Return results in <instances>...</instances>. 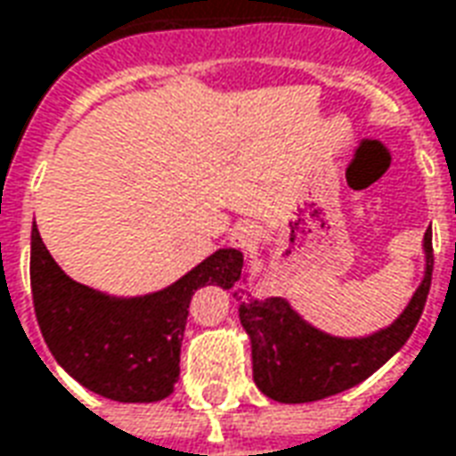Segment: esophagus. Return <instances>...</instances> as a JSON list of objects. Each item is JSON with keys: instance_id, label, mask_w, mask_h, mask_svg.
<instances>
[{"instance_id": "esophagus-1", "label": "esophagus", "mask_w": 456, "mask_h": 456, "mask_svg": "<svg viewBox=\"0 0 456 456\" xmlns=\"http://www.w3.org/2000/svg\"><path fill=\"white\" fill-rule=\"evenodd\" d=\"M258 239H261V229L254 222H239L237 227L232 229L229 234V244L237 248H251L256 247Z\"/></svg>"}]
</instances>
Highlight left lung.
Masks as SVG:
<instances>
[{
    "mask_svg": "<svg viewBox=\"0 0 456 456\" xmlns=\"http://www.w3.org/2000/svg\"><path fill=\"white\" fill-rule=\"evenodd\" d=\"M425 276L391 325L366 337L327 335L290 307L286 297H251L239 288V320L251 342L258 391L278 403L322 401L379 371L408 342L432 283V229L422 239ZM229 290V288H227Z\"/></svg>",
    "mask_w": 456,
    "mask_h": 456,
    "instance_id": "8db88e82",
    "label": "left lung"
}]
</instances>
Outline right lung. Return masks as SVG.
<instances>
[{
  "mask_svg": "<svg viewBox=\"0 0 456 456\" xmlns=\"http://www.w3.org/2000/svg\"><path fill=\"white\" fill-rule=\"evenodd\" d=\"M241 266L239 248H217L163 290L107 296L68 276L31 229V290L48 349L87 391L119 403H156L173 393L190 300L202 286L232 288Z\"/></svg>",
  "mask_w": 456,
  "mask_h": 456,
  "instance_id": "1",
  "label": "right lung"
}]
</instances>
